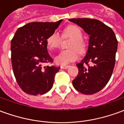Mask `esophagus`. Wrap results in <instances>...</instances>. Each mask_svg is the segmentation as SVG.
<instances>
[{
    "instance_id": "obj_1",
    "label": "esophagus",
    "mask_w": 124,
    "mask_h": 124,
    "mask_svg": "<svg viewBox=\"0 0 124 124\" xmlns=\"http://www.w3.org/2000/svg\"><path fill=\"white\" fill-rule=\"evenodd\" d=\"M69 67H70V66H68V65H62V66H60V68L62 69H66V68Z\"/></svg>"
}]
</instances>
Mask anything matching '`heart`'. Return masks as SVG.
Segmentation results:
<instances>
[{"mask_svg": "<svg viewBox=\"0 0 124 124\" xmlns=\"http://www.w3.org/2000/svg\"><path fill=\"white\" fill-rule=\"evenodd\" d=\"M62 35L65 38H72L68 45L70 49L62 50L55 57V62L58 64L66 65L75 61L78 58L79 52H83L86 45L82 40L83 34L78 26L70 25L64 28ZM61 42V36L57 31H54L47 38V44L52 50L58 49Z\"/></svg>", "mask_w": 124, "mask_h": 124, "instance_id": "obj_1", "label": "heart"}]
</instances>
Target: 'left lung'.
<instances>
[{"label":"left lung","mask_w":124,"mask_h":124,"mask_svg":"<svg viewBox=\"0 0 124 124\" xmlns=\"http://www.w3.org/2000/svg\"><path fill=\"white\" fill-rule=\"evenodd\" d=\"M90 35L86 56L76 66L78 74L72 81L74 88L84 94L100 91L109 82L116 62L117 40L114 31L92 18H71Z\"/></svg>","instance_id":"8db88e82"}]
</instances>
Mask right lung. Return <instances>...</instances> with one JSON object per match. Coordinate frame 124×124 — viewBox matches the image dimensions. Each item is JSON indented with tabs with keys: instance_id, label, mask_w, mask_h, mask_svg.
<instances>
[{
	"instance_id": "obj_1",
	"label": "right lung",
	"mask_w": 124,
	"mask_h": 124,
	"mask_svg": "<svg viewBox=\"0 0 124 124\" xmlns=\"http://www.w3.org/2000/svg\"><path fill=\"white\" fill-rule=\"evenodd\" d=\"M63 20L56 23H30L18 28L11 40V61L18 86L25 93L44 94L52 88L60 67L47 66L53 60L48 53L47 38Z\"/></svg>"
}]
</instances>
